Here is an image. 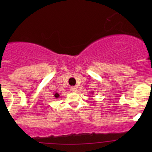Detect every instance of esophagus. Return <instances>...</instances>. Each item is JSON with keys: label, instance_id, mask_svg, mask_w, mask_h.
<instances>
[{"label": "esophagus", "instance_id": "obj_1", "mask_svg": "<svg viewBox=\"0 0 152 152\" xmlns=\"http://www.w3.org/2000/svg\"><path fill=\"white\" fill-rule=\"evenodd\" d=\"M70 90H71L72 92H76V87H75V86H73V87H70Z\"/></svg>", "mask_w": 152, "mask_h": 152}]
</instances>
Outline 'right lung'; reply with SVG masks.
<instances>
[{"label":"right lung","mask_w":152,"mask_h":152,"mask_svg":"<svg viewBox=\"0 0 152 152\" xmlns=\"http://www.w3.org/2000/svg\"><path fill=\"white\" fill-rule=\"evenodd\" d=\"M54 96H55V97H56V98H58V97H59V95L58 94V93H56V94L54 95Z\"/></svg>","instance_id":"1"}]
</instances>
